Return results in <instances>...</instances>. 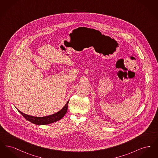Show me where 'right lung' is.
I'll return each mask as SVG.
<instances>
[{"mask_svg": "<svg viewBox=\"0 0 158 158\" xmlns=\"http://www.w3.org/2000/svg\"><path fill=\"white\" fill-rule=\"evenodd\" d=\"M69 102V100L66 102L65 105L57 113L53 114L50 115H47L45 117H34L30 115H27L26 114L22 113L19 110L18 111L23 115V117L28 121H29L31 123L36 124V125H46L49 124L51 123H53L54 122H56L57 121L61 120L66 114V113L68 111V103Z\"/></svg>", "mask_w": 158, "mask_h": 158, "instance_id": "obj_1", "label": "right lung"}]
</instances>
